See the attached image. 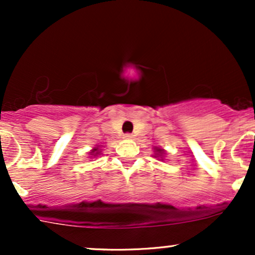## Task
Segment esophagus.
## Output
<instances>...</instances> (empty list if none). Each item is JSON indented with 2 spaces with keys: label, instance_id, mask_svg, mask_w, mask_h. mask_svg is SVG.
Returning <instances> with one entry per match:
<instances>
[{
  "label": "esophagus",
  "instance_id": "1",
  "mask_svg": "<svg viewBox=\"0 0 255 255\" xmlns=\"http://www.w3.org/2000/svg\"><path fill=\"white\" fill-rule=\"evenodd\" d=\"M125 137H126V139H131V137H133V134H131V133H126L125 134Z\"/></svg>",
  "mask_w": 255,
  "mask_h": 255
}]
</instances>
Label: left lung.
<instances>
[{
    "mask_svg": "<svg viewBox=\"0 0 255 255\" xmlns=\"http://www.w3.org/2000/svg\"><path fill=\"white\" fill-rule=\"evenodd\" d=\"M156 151L158 152L157 154H160V156H162V154H163V150H160V148H156Z\"/></svg>",
    "mask_w": 255,
    "mask_h": 255,
    "instance_id": "obj_1",
    "label": "left lung"
}]
</instances>
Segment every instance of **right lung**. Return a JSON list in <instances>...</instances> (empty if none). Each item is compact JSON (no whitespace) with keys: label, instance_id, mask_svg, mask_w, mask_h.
<instances>
[{"label":"right lung","instance_id":"1","mask_svg":"<svg viewBox=\"0 0 255 255\" xmlns=\"http://www.w3.org/2000/svg\"><path fill=\"white\" fill-rule=\"evenodd\" d=\"M92 152H96V153H93V154H95V156H96V154H98V153H99V152H98V148H97V147H96L95 150H93Z\"/></svg>","mask_w":255,"mask_h":255}]
</instances>
